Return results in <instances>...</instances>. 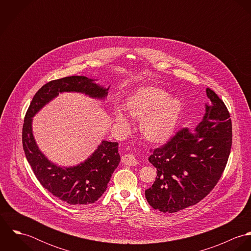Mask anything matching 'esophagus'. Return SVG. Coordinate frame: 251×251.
<instances>
[{"label":"esophagus","mask_w":251,"mask_h":251,"mask_svg":"<svg viewBox=\"0 0 251 251\" xmlns=\"http://www.w3.org/2000/svg\"><path fill=\"white\" fill-rule=\"evenodd\" d=\"M122 162L126 165H129V166H135L137 164V160L135 158V156L133 154H125L122 157Z\"/></svg>","instance_id":"obj_1"}]
</instances>
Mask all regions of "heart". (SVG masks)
Returning <instances> with one entry per match:
<instances>
[{"instance_id": "heart-1", "label": "heart", "mask_w": 251, "mask_h": 251, "mask_svg": "<svg viewBox=\"0 0 251 251\" xmlns=\"http://www.w3.org/2000/svg\"><path fill=\"white\" fill-rule=\"evenodd\" d=\"M120 107L111 109V117L116 128L123 134L131 128L127 115L139 121L138 128L145 140L151 144L161 145L168 142L179 124L181 103L176 98L156 87H142L127 97Z\"/></svg>"}]
</instances>
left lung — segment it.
Wrapping results in <instances>:
<instances>
[{"label":"left lung","mask_w":251,"mask_h":251,"mask_svg":"<svg viewBox=\"0 0 251 251\" xmlns=\"http://www.w3.org/2000/svg\"><path fill=\"white\" fill-rule=\"evenodd\" d=\"M193 132L181 129L154 150L149 161L156 168L152 185L145 190L148 203L163 213H176L206 197L220 179L232 146L230 114L214 91Z\"/></svg>","instance_id":"obj_1"}]
</instances>
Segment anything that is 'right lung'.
<instances>
[{"label":"right lung","mask_w":251,"mask_h":251,"mask_svg":"<svg viewBox=\"0 0 251 251\" xmlns=\"http://www.w3.org/2000/svg\"><path fill=\"white\" fill-rule=\"evenodd\" d=\"M97 80L75 75L45 84L35 95L24 120L23 150L36 179L54 196L70 205L93 204L101 197L121 160L119 144L102 140L95 151L79 164L59 166L38 148L33 133V118L63 93L84 94L104 101L110 86L105 88L97 84Z\"/></svg>","instance_id":"obj_1"}]
</instances>
